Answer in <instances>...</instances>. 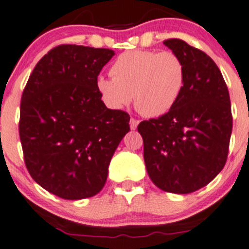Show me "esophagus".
Returning a JSON list of instances; mask_svg holds the SVG:
<instances>
[{
    "mask_svg": "<svg viewBox=\"0 0 249 249\" xmlns=\"http://www.w3.org/2000/svg\"><path fill=\"white\" fill-rule=\"evenodd\" d=\"M138 124H139V120L134 119V118L130 119V127H131V130H135L136 127H138Z\"/></svg>",
    "mask_w": 249,
    "mask_h": 249,
    "instance_id": "34e87169",
    "label": "esophagus"
}]
</instances>
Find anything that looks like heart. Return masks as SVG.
I'll list each match as a JSON object with an SVG mask.
<instances>
[{"mask_svg": "<svg viewBox=\"0 0 249 249\" xmlns=\"http://www.w3.org/2000/svg\"><path fill=\"white\" fill-rule=\"evenodd\" d=\"M111 78L101 76L96 87L102 101L111 109H123L134 99L143 117L168 113L179 101L187 71L179 55L164 50H130L115 59Z\"/></svg>", "mask_w": 249, "mask_h": 249, "instance_id": "b5f03b06", "label": "heart"}]
</instances>
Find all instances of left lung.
Here are the masks:
<instances>
[{
	"label": "left lung",
	"mask_w": 249,
	"mask_h": 249,
	"mask_svg": "<svg viewBox=\"0 0 249 249\" xmlns=\"http://www.w3.org/2000/svg\"><path fill=\"white\" fill-rule=\"evenodd\" d=\"M163 44L184 62V89L168 113L143 120L138 130L151 180L164 192L188 194L209 184L226 163L231 101L221 71L209 55L182 39Z\"/></svg>",
	"instance_id": "left-lung-1"
}]
</instances>
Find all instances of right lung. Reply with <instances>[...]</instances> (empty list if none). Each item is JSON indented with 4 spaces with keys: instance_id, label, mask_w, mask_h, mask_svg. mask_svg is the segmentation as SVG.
<instances>
[{
    "instance_id": "right-lung-1",
    "label": "right lung",
    "mask_w": 249,
    "mask_h": 249,
    "mask_svg": "<svg viewBox=\"0 0 249 249\" xmlns=\"http://www.w3.org/2000/svg\"><path fill=\"white\" fill-rule=\"evenodd\" d=\"M110 49L62 44L44 55L20 99L19 138L28 172L62 199L102 190L114 151L130 130L124 110L104 106L96 82Z\"/></svg>"
}]
</instances>
